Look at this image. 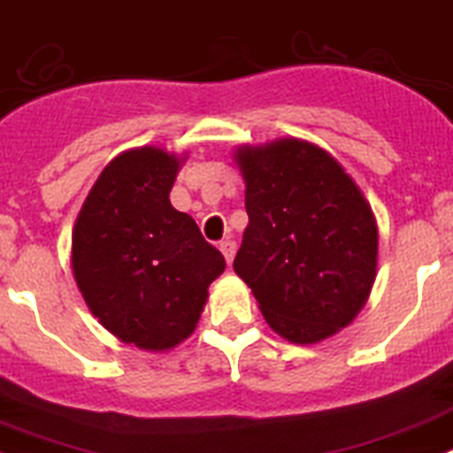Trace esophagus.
I'll return each mask as SVG.
<instances>
[{
    "mask_svg": "<svg viewBox=\"0 0 453 453\" xmlns=\"http://www.w3.org/2000/svg\"><path fill=\"white\" fill-rule=\"evenodd\" d=\"M219 252L224 254V258H226V264H231L235 257V241H231V238H226V241L219 242Z\"/></svg>",
    "mask_w": 453,
    "mask_h": 453,
    "instance_id": "34e87169",
    "label": "esophagus"
}]
</instances>
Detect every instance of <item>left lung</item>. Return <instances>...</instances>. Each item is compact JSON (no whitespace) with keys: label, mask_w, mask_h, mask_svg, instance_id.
<instances>
[{"label":"left lung","mask_w":453,"mask_h":453,"mask_svg":"<svg viewBox=\"0 0 453 453\" xmlns=\"http://www.w3.org/2000/svg\"><path fill=\"white\" fill-rule=\"evenodd\" d=\"M250 215L235 274L277 334L316 343L346 327L376 280V218L330 153L303 139L235 153Z\"/></svg>","instance_id":"obj_1"}]
</instances>
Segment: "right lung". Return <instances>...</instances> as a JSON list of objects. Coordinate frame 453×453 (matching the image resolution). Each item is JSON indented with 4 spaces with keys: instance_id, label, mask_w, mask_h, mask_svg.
<instances>
[{
    "instance_id": "add662e5",
    "label": "right lung",
    "mask_w": 453,
    "mask_h": 453,
    "mask_svg": "<svg viewBox=\"0 0 453 453\" xmlns=\"http://www.w3.org/2000/svg\"><path fill=\"white\" fill-rule=\"evenodd\" d=\"M180 160L156 146L103 169L73 231V274L91 314L126 343L167 350L196 327L226 268L169 192Z\"/></svg>"
}]
</instances>
